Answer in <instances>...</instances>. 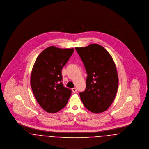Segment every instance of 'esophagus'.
<instances>
[{
  "label": "esophagus",
  "mask_w": 149,
  "mask_h": 149,
  "mask_svg": "<svg viewBox=\"0 0 149 149\" xmlns=\"http://www.w3.org/2000/svg\"><path fill=\"white\" fill-rule=\"evenodd\" d=\"M72 91H73V93H77V89L76 88H72Z\"/></svg>",
  "instance_id": "esophagus-1"
}]
</instances>
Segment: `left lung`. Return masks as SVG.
Listing matches in <instances>:
<instances>
[{
    "label": "left lung",
    "mask_w": 149,
    "mask_h": 149,
    "mask_svg": "<svg viewBox=\"0 0 149 149\" xmlns=\"http://www.w3.org/2000/svg\"><path fill=\"white\" fill-rule=\"evenodd\" d=\"M86 72V88L79 93L84 107L98 114L110 106L118 87V77L115 63L109 52L98 44L75 47Z\"/></svg>",
    "instance_id": "8db88e82"
}]
</instances>
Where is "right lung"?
Returning <instances> with one entry per match:
<instances>
[{
	"label": "right lung",
	"instance_id": "obj_1",
	"mask_svg": "<svg viewBox=\"0 0 149 149\" xmlns=\"http://www.w3.org/2000/svg\"><path fill=\"white\" fill-rule=\"evenodd\" d=\"M74 50L50 46L43 50L35 62L31 86L38 103L47 113H55L62 110L71 95L72 91L61 82L62 69Z\"/></svg>",
	"mask_w": 149,
	"mask_h": 149
}]
</instances>
